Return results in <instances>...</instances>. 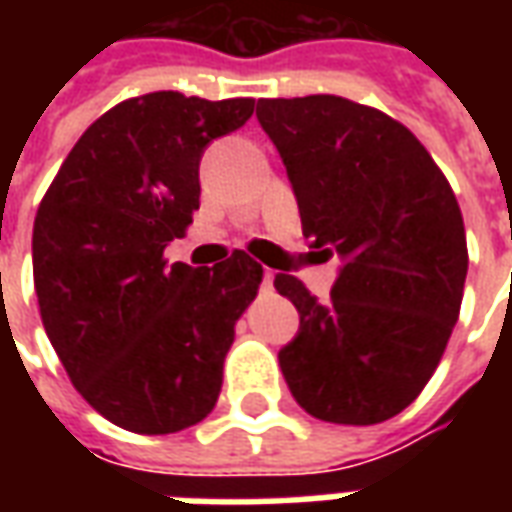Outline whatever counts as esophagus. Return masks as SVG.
I'll use <instances>...</instances> for the list:
<instances>
[{"instance_id": "34e87169", "label": "esophagus", "mask_w": 512, "mask_h": 512, "mask_svg": "<svg viewBox=\"0 0 512 512\" xmlns=\"http://www.w3.org/2000/svg\"><path fill=\"white\" fill-rule=\"evenodd\" d=\"M271 282H274V274H271V271H263V288H271Z\"/></svg>"}]
</instances>
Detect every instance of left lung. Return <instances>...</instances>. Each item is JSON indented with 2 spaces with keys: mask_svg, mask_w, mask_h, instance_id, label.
I'll list each match as a JSON object with an SVG mask.
<instances>
[{
  "mask_svg": "<svg viewBox=\"0 0 512 512\" xmlns=\"http://www.w3.org/2000/svg\"><path fill=\"white\" fill-rule=\"evenodd\" d=\"M257 120L310 246L343 260L326 301L290 274L274 279L299 312L282 376L323 422H384L417 400L458 321L469 268L458 200L417 136L373 106L263 98Z\"/></svg>",
  "mask_w": 512,
  "mask_h": 512,
  "instance_id": "left-lung-1",
  "label": "left lung"
}]
</instances>
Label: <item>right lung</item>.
Listing matches in <instances>:
<instances>
[{
  "mask_svg": "<svg viewBox=\"0 0 512 512\" xmlns=\"http://www.w3.org/2000/svg\"><path fill=\"white\" fill-rule=\"evenodd\" d=\"M252 112V98H128L84 131L40 202V318L79 395L117 428L178 433L216 406L263 268L241 249L213 268L169 266L164 249L200 208L205 147Z\"/></svg>",
  "mask_w": 512,
  "mask_h": 512,
  "instance_id": "add662e5",
  "label": "right lung"
}]
</instances>
